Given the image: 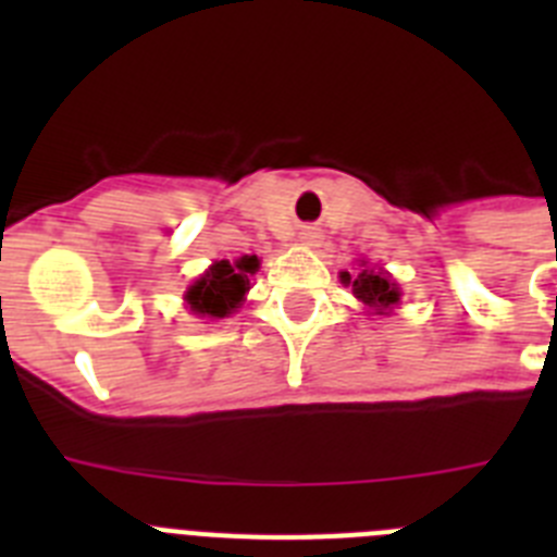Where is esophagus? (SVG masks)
<instances>
[{"instance_id": "esophagus-1", "label": "esophagus", "mask_w": 557, "mask_h": 557, "mask_svg": "<svg viewBox=\"0 0 557 557\" xmlns=\"http://www.w3.org/2000/svg\"><path fill=\"white\" fill-rule=\"evenodd\" d=\"M314 239H318V231H312V228H304L301 231V243L304 245H312Z\"/></svg>"}]
</instances>
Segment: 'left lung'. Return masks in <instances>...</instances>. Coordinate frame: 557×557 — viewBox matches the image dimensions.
Listing matches in <instances>:
<instances>
[{
    "label": "left lung",
    "instance_id": "left-lung-1",
    "mask_svg": "<svg viewBox=\"0 0 557 557\" xmlns=\"http://www.w3.org/2000/svg\"><path fill=\"white\" fill-rule=\"evenodd\" d=\"M339 282L351 287L354 298L366 304L373 314H391L401 301V289L393 282L391 275L382 268H368L366 262L359 264V273H339Z\"/></svg>",
    "mask_w": 557,
    "mask_h": 557
}]
</instances>
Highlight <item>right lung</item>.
Segmentation results:
<instances>
[{"label":"right lung","mask_w":557,"mask_h":557,"mask_svg":"<svg viewBox=\"0 0 557 557\" xmlns=\"http://www.w3.org/2000/svg\"><path fill=\"white\" fill-rule=\"evenodd\" d=\"M259 270V256H239L234 262L220 259L211 264L198 282L186 289L184 301L200 318H228L243 307L250 289V275Z\"/></svg>","instance_id":"obj_1"}]
</instances>
